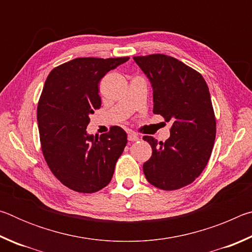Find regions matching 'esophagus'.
Listing matches in <instances>:
<instances>
[{"label":"esophagus","mask_w":252,"mask_h":252,"mask_svg":"<svg viewBox=\"0 0 252 252\" xmlns=\"http://www.w3.org/2000/svg\"><path fill=\"white\" fill-rule=\"evenodd\" d=\"M127 140L131 142H134V141H138L139 138L138 135L133 133V132H129V134H127Z\"/></svg>","instance_id":"1"}]
</instances>
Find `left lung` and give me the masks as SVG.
Here are the masks:
<instances>
[{
    "instance_id": "left-lung-1",
    "label": "left lung",
    "mask_w": 252,
    "mask_h": 252,
    "mask_svg": "<svg viewBox=\"0 0 252 252\" xmlns=\"http://www.w3.org/2000/svg\"><path fill=\"white\" fill-rule=\"evenodd\" d=\"M153 90V113L170 122V138L158 142L144 135L152 156L143 164L147 180L162 190H177L197 179L210 159L216 117L203 76L164 54L134 57Z\"/></svg>"
}]
</instances>
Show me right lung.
<instances>
[{
    "mask_svg": "<svg viewBox=\"0 0 252 252\" xmlns=\"http://www.w3.org/2000/svg\"><path fill=\"white\" fill-rule=\"evenodd\" d=\"M129 58H78L50 72L37 104V126L44 159L62 185L93 193L110 183L126 146V133H87L90 114L100 109L99 82Z\"/></svg>",
    "mask_w": 252,
    "mask_h": 252,
    "instance_id": "right-lung-1",
    "label": "right lung"
}]
</instances>
